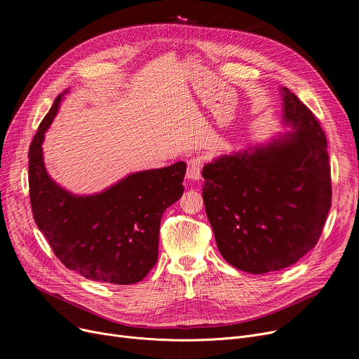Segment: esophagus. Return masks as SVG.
Masks as SVG:
<instances>
[{"instance_id":"1","label":"esophagus","mask_w":359,"mask_h":359,"mask_svg":"<svg viewBox=\"0 0 359 359\" xmlns=\"http://www.w3.org/2000/svg\"><path fill=\"white\" fill-rule=\"evenodd\" d=\"M201 160L196 157H192L187 160V170H186V177L189 180H199L201 179Z\"/></svg>"}]
</instances>
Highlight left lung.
I'll return each mask as SVG.
<instances>
[{"label": "left lung", "instance_id": "8db88e82", "mask_svg": "<svg viewBox=\"0 0 359 359\" xmlns=\"http://www.w3.org/2000/svg\"><path fill=\"white\" fill-rule=\"evenodd\" d=\"M284 123L294 132L221 156L202 170L206 217L231 266L288 268L320 238L332 205L326 135L313 111L284 87Z\"/></svg>", "mask_w": 359, "mask_h": 359}]
</instances>
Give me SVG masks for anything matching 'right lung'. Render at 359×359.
<instances>
[{
    "label": "right lung",
    "mask_w": 359,
    "mask_h": 359,
    "mask_svg": "<svg viewBox=\"0 0 359 359\" xmlns=\"http://www.w3.org/2000/svg\"><path fill=\"white\" fill-rule=\"evenodd\" d=\"M55 99L29 148V191L34 222L65 268L81 276L129 285L158 259L163 212L183 195L186 164L129 175L104 192L77 196L56 184L43 164L45 132L60 109Z\"/></svg>",
    "instance_id": "right-lung-1"
}]
</instances>
